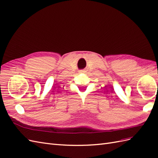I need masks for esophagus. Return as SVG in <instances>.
Segmentation results:
<instances>
[{
  "label": "esophagus",
  "instance_id": "esophagus-1",
  "mask_svg": "<svg viewBox=\"0 0 158 158\" xmlns=\"http://www.w3.org/2000/svg\"><path fill=\"white\" fill-rule=\"evenodd\" d=\"M80 73H84V70H80Z\"/></svg>",
  "mask_w": 158,
  "mask_h": 158
}]
</instances>
